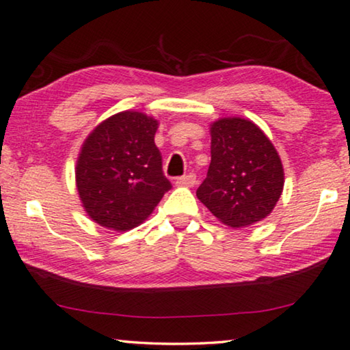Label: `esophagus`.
I'll return each instance as SVG.
<instances>
[{
	"instance_id": "1",
	"label": "esophagus",
	"mask_w": 350,
	"mask_h": 350,
	"mask_svg": "<svg viewBox=\"0 0 350 350\" xmlns=\"http://www.w3.org/2000/svg\"><path fill=\"white\" fill-rule=\"evenodd\" d=\"M195 182H196V176L190 173V174H187V176L179 177V179L176 180V184L180 185V187H193Z\"/></svg>"
}]
</instances>
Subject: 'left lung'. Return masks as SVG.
<instances>
[{
    "label": "left lung",
    "mask_w": 350,
    "mask_h": 350,
    "mask_svg": "<svg viewBox=\"0 0 350 350\" xmlns=\"http://www.w3.org/2000/svg\"><path fill=\"white\" fill-rule=\"evenodd\" d=\"M282 189V161L254 122L225 117L211 125V165L196 196L220 222L231 228L260 222Z\"/></svg>",
    "instance_id": "1"
}]
</instances>
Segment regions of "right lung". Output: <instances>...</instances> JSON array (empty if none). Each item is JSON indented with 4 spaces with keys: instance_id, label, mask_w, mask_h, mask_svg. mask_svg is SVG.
Returning a JSON list of instances; mask_svg holds the SVG:
<instances>
[{
    "instance_id": "1",
    "label": "right lung",
    "mask_w": 350,
    "mask_h": 350,
    "mask_svg": "<svg viewBox=\"0 0 350 350\" xmlns=\"http://www.w3.org/2000/svg\"><path fill=\"white\" fill-rule=\"evenodd\" d=\"M159 120L124 111L103 120L83 141L76 187L93 222L116 231L141 225L171 189L155 146Z\"/></svg>"
}]
</instances>
